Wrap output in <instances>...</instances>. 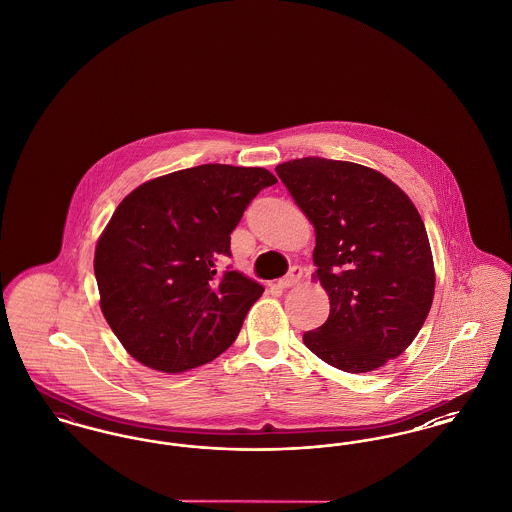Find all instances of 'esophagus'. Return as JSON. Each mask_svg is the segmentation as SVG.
Segmentation results:
<instances>
[{"label":"esophagus","mask_w":512,"mask_h":512,"mask_svg":"<svg viewBox=\"0 0 512 512\" xmlns=\"http://www.w3.org/2000/svg\"><path fill=\"white\" fill-rule=\"evenodd\" d=\"M301 276H303V268L292 267L284 278L278 280V286H280V288H292V286H295V284L301 280Z\"/></svg>","instance_id":"obj_1"}]
</instances>
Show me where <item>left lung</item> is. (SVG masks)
Returning a JSON list of instances; mask_svg holds the SVG:
<instances>
[{"label": "left lung", "instance_id": "1", "mask_svg": "<svg viewBox=\"0 0 512 512\" xmlns=\"http://www.w3.org/2000/svg\"><path fill=\"white\" fill-rule=\"evenodd\" d=\"M276 174L317 234L313 261L328 320L303 343L343 372H370L416 338L434 299V261L413 201L357 163L303 157Z\"/></svg>", "mask_w": 512, "mask_h": 512}]
</instances>
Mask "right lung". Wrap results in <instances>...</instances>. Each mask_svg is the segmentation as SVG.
<instances>
[{"label":"right lung","mask_w":512,"mask_h":512,"mask_svg":"<svg viewBox=\"0 0 512 512\" xmlns=\"http://www.w3.org/2000/svg\"><path fill=\"white\" fill-rule=\"evenodd\" d=\"M276 184L261 167L199 165L126 195L94 257L101 311L142 365L184 372L224 353L265 288L238 270L230 234L251 199Z\"/></svg>","instance_id":"add662e5"}]
</instances>
